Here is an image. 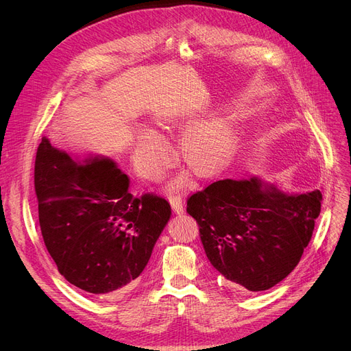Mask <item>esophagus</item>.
I'll list each match as a JSON object with an SVG mask.
<instances>
[{"label": "esophagus", "instance_id": "esophagus-1", "mask_svg": "<svg viewBox=\"0 0 351 351\" xmlns=\"http://www.w3.org/2000/svg\"><path fill=\"white\" fill-rule=\"evenodd\" d=\"M170 204L174 210L176 214H184V204H182V197L180 193H173L170 195Z\"/></svg>", "mask_w": 351, "mask_h": 351}]
</instances>
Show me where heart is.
<instances>
[{
	"mask_svg": "<svg viewBox=\"0 0 351 351\" xmlns=\"http://www.w3.org/2000/svg\"><path fill=\"white\" fill-rule=\"evenodd\" d=\"M180 117L169 114L162 117L160 126L171 130L180 126ZM231 130L222 120L197 125L185 132L180 141V154L189 169L199 177L214 174L230 153ZM166 149L162 143L150 133H144L137 144L136 160L146 176L156 174L164 162Z\"/></svg>",
	"mask_w": 351,
	"mask_h": 351,
	"instance_id": "1",
	"label": "heart"
}]
</instances>
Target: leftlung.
<instances>
[{
    "label": "left lung",
    "mask_w": 351,
    "mask_h": 351,
    "mask_svg": "<svg viewBox=\"0 0 351 351\" xmlns=\"http://www.w3.org/2000/svg\"><path fill=\"white\" fill-rule=\"evenodd\" d=\"M322 193L289 195L258 178L219 180L187 199L211 265L232 287L271 289L299 263Z\"/></svg>",
    "instance_id": "1"
}]
</instances>
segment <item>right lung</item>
Returning <instances> with one entry per match:
<instances>
[{
	"instance_id": "obj_1",
	"label": "right lung",
	"mask_w": 351,
	"mask_h": 351,
	"mask_svg": "<svg viewBox=\"0 0 351 351\" xmlns=\"http://www.w3.org/2000/svg\"><path fill=\"white\" fill-rule=\"evenodd\" d=\"M129 177L109 158L86 164L43 138L34 184L40 232L59 274L101 298L129 291L171 215L160 195L129 193Z\"/></svg>"
}]
</instances>
